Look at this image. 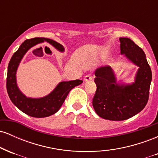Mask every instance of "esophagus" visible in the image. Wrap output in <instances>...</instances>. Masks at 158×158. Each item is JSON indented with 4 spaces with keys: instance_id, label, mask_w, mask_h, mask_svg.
I'll return each mask as SVG.
<instances>
[{
    "instance_id": "esophagus-1",
    "label": "esophagus",
    "mask_w": 158,
    "mask_h": 158,
    "mask_svg": "<svg viewBox=\"0 0 158 158\" xmlns=\"http://www.w3.org/2000/svg\"><path fill=\"white\" fill-rule=\"evenodd\" d=\"M92 79H93V77H92V76H90V75H86L85 77V81H88L92 80Z\"/></svg>"
}]
</instances>
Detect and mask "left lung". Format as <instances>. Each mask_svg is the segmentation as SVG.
<instances>
[{"label":"left lung","instance_id":"1","mask_svg":"<svg viewBox=\"0 0 158 158\" xmlns=\"http://www.w3.org/2000/svg\"><path fill=\"white\" fill-rule=\"evenodd\" d=\"M119 41L121 54L139 67L135 82L118 84L110 67H100L95 71L97 90L92 102L98 116L113 121L131 118L145 108L152 81V70L143 50L128 38H119Z\"/></svg>","mask_w":158,"mask_h":158}]
</instances>
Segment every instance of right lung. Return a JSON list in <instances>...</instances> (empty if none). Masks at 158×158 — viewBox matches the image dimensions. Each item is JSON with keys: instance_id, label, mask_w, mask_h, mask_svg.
<instances>
[{"instance_id": "1", "label": "right lung", "mask_w": 158, "mask_h": 158, "mask_svg": "<svg viewBox=\"0 0 158 158\" xmlns=\"http://www.w3.org/2000/svg\"><path fill=\"white\" fill-rule=\"evenodd\" d=\"M48 41L59 51H64V48L59 43L45 38H34L27 39L21 44L19 50L11 58L8 65L6 78V90L11 101L19 109L32 117L42 118L52 115L61 108L69 92L74 87L83 82L82 80L61 81L50 94L41 98L27 97L21 93L16 82V71L25 53L32 47L39 43Z\"/></svg>"}]
</instances>
